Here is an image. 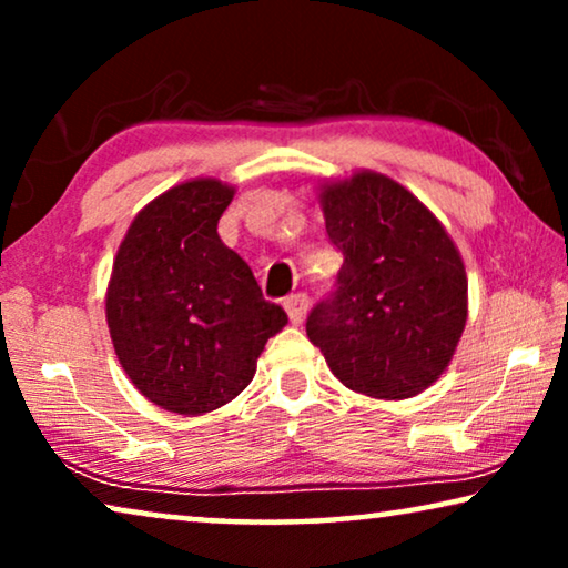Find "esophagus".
Returning <instances> with one entry per match:
<instances>
[{
  "label": "esophagus",
  "instance_id": "esophagus-1",
  "mask_svg": "<svg viewBox=\"0 0 568 568\" xmlns=\"http://www.w3.org/2000/svg\"><path fill=\"white\" fill-rule=\"evenodd\" d=\"M307 305H310L307 294H290V297L284 300V310H286V315H290V321L294 325H300L302 321H305Z\"/></svg>",
  "mask_w": 568,
  "mask_h": 568
}]
</instances>
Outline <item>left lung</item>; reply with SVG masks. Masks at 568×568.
Masks as SVG:
<instances>
[{
  "label": "left lung",
  "mask_w": 568,
  "mask_h": 568,
  "mask_svg": "<svg viewBox=\"0 0 568 568\" xmlns=\"http://www.w3.org/2000/svg\"><path fill=\"white\" fill-rule=\"evenodd\" d=\"M338 290L307 317L348 390L377 400L424 393L449 367L468 321L463 255L406 185L375 170L321 183Z\"/></svg>",
  "instance_id": "8db88e82"
}]
</instances>
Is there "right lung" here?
<instances>
[{
    "label": "right lung",
    "mask_w": 568,
    "mask_h": 568,
    "mask_svg": "<svg viewBox=\"0 0 568 568\" xmlns=\"http://www.w3.org/2000/svg\"><path fill=\"white\" fill-rule=\"evenodd\" d=\"M235 185L193 178L152 199L115 253L105 321L123 372L146 400L181 416L222 408L251 385L286 313L216 224Z\"/></svg>",
    "instance_id": "obj_1"
}]
</instances>
